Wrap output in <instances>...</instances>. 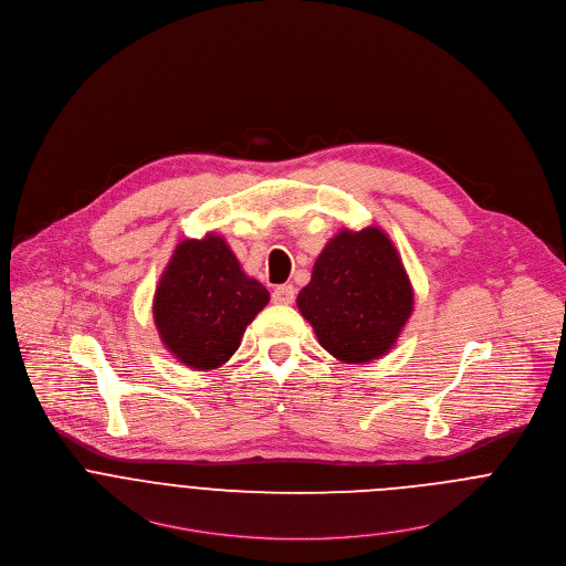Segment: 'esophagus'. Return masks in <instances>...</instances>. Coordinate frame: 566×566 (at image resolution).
<instances>
[{
	"label": "esophagus",
	"mask_w": 566,
	"mask_h": 566,
	"mask_svg": "<svg viewBox=\"0 0 566 566\" xmlns=\"http://www.w3.org/2000/svg\"><path fill=\"white\" fill-rule=\"evenodd\" d=\"M296 298V290L294 285H279L274 292H272V301L276 305H292Z\"/></svg>",
	"instance_id": "1"
}]
</instances>
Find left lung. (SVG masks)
<instances>
[{
    "label": "left lung",
    "mask_w": 566,
    "mask_h": 566,
    "mask_svg": "<svg viewBox=\"0 0 566 566\" xmlns=\"http://www.w3.org/2000/svg\"><path fill=\"white\" fill-rule=\"evenodd\" d=\"M296 303L324 350L344 363H369L398 342L411 317L412 287L385 231L342 229L315 259Z\"/></svg>",
    "instance_id": "left-lung-1"
}]
</instances>
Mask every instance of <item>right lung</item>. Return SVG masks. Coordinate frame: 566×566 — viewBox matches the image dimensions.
<instances>
[{
	"label": "right lung",
	"mask_w": 566,
	"mask_h": 566,
	"mask_svg": "<svg viewBox=\"0 0 566 566\" xmlns=\"http://www.w3.org/2000/svg\"><path fill=\"white\" fill-rule=\"evenodd\" d=\"M268 301V290L244 274L229 244L207 233L203 240L179 242L161 272L155 326L175 359L207 371L231 359Z\"/></svg>",
	"instance_id": "add662e5"
}]
</instances>
